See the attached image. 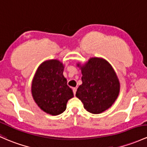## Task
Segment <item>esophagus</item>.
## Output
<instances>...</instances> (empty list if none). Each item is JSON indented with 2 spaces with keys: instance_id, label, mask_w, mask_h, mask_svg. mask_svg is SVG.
<instances>
[{
  "instance_id": "1",
  "label": "esophagus",
  "mask_w": 147,
  "mask_h": 147,
  "mask_svg": "<svg viewBox=\"0 0 147 147\" xmlns=\"http://www.w3.org/2000/svg\"><path fill=\"white\" fill-rule=\"evenodd\" d=\"M72 90H73V93H74V94H76V92H77V88L76 87H75V88H73V89H72Z\"/></svg>"
}]
</instances>
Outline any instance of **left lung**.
I'll return each mask as SVG.
<instances>
[{
	"instance_id": "8db88e82",
	"label": "left lung",
	"mask_w": 147,
	"mask_h": 147,
	"mask_svg": "<svg viewBox=\"0 0 147 147\" xmlns=\"http://www.w3.org/2000/svg\"><path fill=\"white\" fill-rule=\"evenodd\" d=\"M81 70L82 84L78 87L76 96L86 111L101 113L110 108L118 97V77L107 61L98 58H90L85 65L82 66Z\"/></svg>"
}]
</instances>
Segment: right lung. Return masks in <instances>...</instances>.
<instances>
[{"mask_svg":"<svg viewBox=\"0 0 147 147\" xmlns=\"http://www.w3.org/2000/svg\"><path fill=\"white\" fill-rule=\"evenodd\" d=\"M63 63L57 60L44 62L37 69L32 93L40 109L52 115L65 111L67 101L74 96L64 78Z\"/></svg>","mask_w":147,"mask_h":147,"instance_id":"right-lung-1","label":"right lung"}]
</instances>
